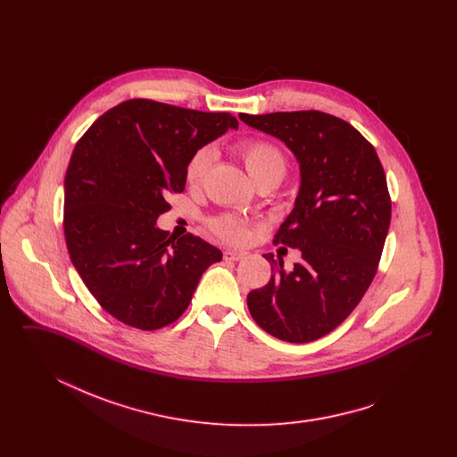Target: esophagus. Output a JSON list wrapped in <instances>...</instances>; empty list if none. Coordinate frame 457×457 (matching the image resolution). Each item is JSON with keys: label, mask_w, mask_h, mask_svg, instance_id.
I'll use <instances>...</instances> for the list:
<instances>
[{"label": "esophagus", "mask_w": 457, "mask_h": 457, "mask_svg": "<svg viewBox=\"0 0 457 457\" xmlns=\"http://www.w3.org/2000/svg\"><path fill=\"white\" fill-rule=\"evenodd\" d=\"M245 257V253L241 252H233V250H226L224 252V261L238 262Z\"/></svg>", "instance_id": "34e87169"}]
</instances>
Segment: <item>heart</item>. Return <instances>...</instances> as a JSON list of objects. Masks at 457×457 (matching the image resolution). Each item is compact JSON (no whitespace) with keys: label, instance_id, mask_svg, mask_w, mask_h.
Segmentation results:
<instances>
[{"label":"heart","instance_id":"obj_1","mask_svg":"<svg viewBox=\"0 0 457 457\" xmlns=\"http://www.w3.org/2000/svg\"><path fill=\"white\" fill-rule=\"evenodd\" d=\"M235 153L238 154L245 168L252 179L259 185L262 181H276L279 183L287 170V161L281 147L265 138H246L235 145ZM212 162V151L204 147L198 149L188 161L185 170V179L190 187H198ZM214 231L228 243H245L248 238L246 226L235 218L218 219L214 222Z\"/></svg>","mask_w":457,"mask_h":457}]
</instances>
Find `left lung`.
<instances>
[{
    "label": "left lung",
    "mask_w": 457,
    "mask_h": 457,
    "mask_svg": "<svg viewBox=\"0 0 457 457\" xmlns=\"http://www.w3.org/2000/svg\"><path fill=\"white\" fill-rule=\"evenodd\" d=\"M286 144L300 164V190L276 243L298 248L289 272L272 259L270 281L246 296L253 320L287 343H310L339 326L377 274L391 224L380 159L348 121L322 111L239 114Z\"/></svg>",
    "instance_id": "8db88e82"
}]
</instances>
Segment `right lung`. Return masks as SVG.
I'll list each match as a JSON object with an SVG mask.
<instances>
[{"mask_svg":"<svg viewBox=\"0 0 457 457\" xmlns=\"http://www.w3.org/2000/svg\"><path fill=\"white\" fill-rule=\"evenodd\" d=\"M238 120L149 99L97 118L77 142L65 176L66 246L92 296L142 330L174 322L220 250L194 235L168 238L157 218L185 190L190 157Z\"/></svg>","mask_w":457,"mask_h":457,"instance_id":"add662e5","label":"right lung"}]
</instances>
